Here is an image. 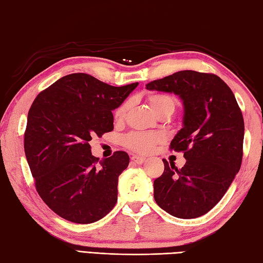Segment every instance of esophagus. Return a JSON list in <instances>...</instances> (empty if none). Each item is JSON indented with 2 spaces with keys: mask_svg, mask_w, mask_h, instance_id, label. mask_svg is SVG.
Masks as SVG:
<instances>
[{
  "mask_svg": "<svg viewBox=\"0 0 263 263\" xmlns=\"http://www.w3.org/2000/svg\"><path fill=\"white\" fill-rule=\"evenodd\" d=\"M132 161H134L135 163L141 164V163H143L144 161H145V158H144V157H139V155H133V157H132Z\"/></svg>",
  "mask_w": 263,
  "mask_h": 263,
  "instance_id": "34e87169",
  "label": "esophagus"
}]
</instances>
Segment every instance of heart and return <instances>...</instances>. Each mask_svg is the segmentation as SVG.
<instances>
[{
	"label": "heart",
	"instance_id": "obj_1",
	"mask_svg": "<svg viewBox=\"0 0 263 263\" xmlns=\"http://www.w3.org/2000/svg\"><path fill=\"white\" fill-rule=\"evenodd\" d=\"M147 103L149 108L155 115L161 112H171L175 110V101L168 95L163 94H152L147 98ZM129 109V102L122 103L119 108H117L114 117L117 122H120L125 119V117ZM162 135L158 133H144V132H133L124 138V145L132 149L134 152L147 153L157 145L158 143L162 142Z\"/></svg>",
	"mask_w": 263,
	"mask_h": 263
}]
</instances>
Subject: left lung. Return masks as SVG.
Masks as SVG:
<instances>
[{"label":"left lung","instance_id":"1","mask_svg":"<svg viewBox=\"0 0 263 263\" xmlns=\"http://www.w3.org/2000/svg\"><path fill=\"white\" fill-rule=\"evenodd\" d=\"M183 101V128L170 148L183 151L181 169L163 160L154 180V200L171 216L193 219L222 199L239 171L243 157V115L228 85L216 74L183 70L146 85Z\"/></svg>","mask_w":263,"mask_h":263}]
</instances>
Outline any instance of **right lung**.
Instances as JSON below:
<instances>
[{
	"instance_id": "1",
	"label": "right lung",
	"mask_w": 263,
	"mask_h": 263,
	"mask_svg": "<svg viewBox=\"0 0 263 263\" xmlns=\"http://www.w3.org/2000/svg\"><path fill=\"white\" fill-rule=\"evenodd\" d=\"M138 83L115 87L87 73L67 74L37 95L25 132V154L42 200L58 216L90 223L116 205L118 178L129 163L124 151L99 160L92 136L114 130L112 111Z\"/></svg>"
}]
</instances>
